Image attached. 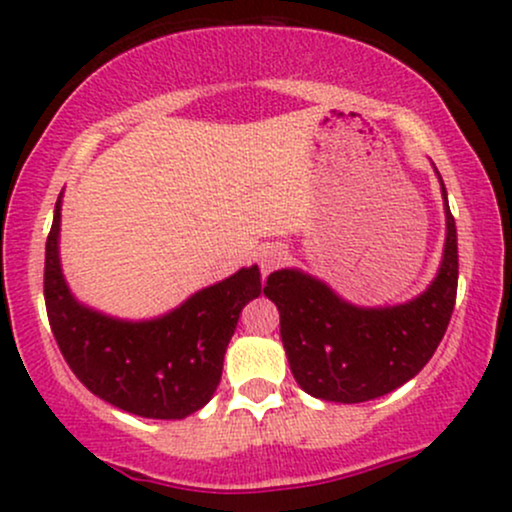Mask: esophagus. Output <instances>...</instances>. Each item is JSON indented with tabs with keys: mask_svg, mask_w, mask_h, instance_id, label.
Returning a JSON list of instances; mask_svg holds the SVG:
<instances>
[{
	"mask_svg": "<svg viewBox=\"0 0 512 512\" xmlns=\"http://www.w3.org/2000/svg\"><path fill=\"white\" fill-rule=\"evenodd\" d=\"M286 262V248L279 243H267L257 250V264H260L262 274H272L274 269H279Z\"/></svg>",
	"mask_w": 512,
	"mask_h": 512,
	"instance_id": "1",
	"label": "esophagus"
}]
</instances>
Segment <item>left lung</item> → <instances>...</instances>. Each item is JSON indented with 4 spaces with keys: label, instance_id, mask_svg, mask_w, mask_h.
<instances>
[{
    "label": "left lung",
    "instance_id": "obj_1",
    "mask_svg": "<svg viewBox=\"0 0 512 512\" xmlns=\"http://www.w3.org/2000/svg\"><path fill=\"white\" fill-rule=\"evenodd\" d=\"M438 180L448 226L443 262L414 301L361 308L301 269L267 276L264 296L279 308L286 358L308 395L342 404L368 402L402 387L431 361L457 296V228L440 173Z\"/></svg>",
    "mask_w": 512,
    "mask_h": 512
}]
</instances>
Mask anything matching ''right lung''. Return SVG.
I'll list each match as a JSON object with an SVG mask.
<instances>
[{"label":"right lung","mask_w":512,"mask_h":512,"mask_svg":"<svg viewBox=\"0 0 512 512\" xmlns=\"http://www.w3.org/2000/svg\"><path fill=\"white\" fill-rule=\"evenodd\" d=\"M62 195L45 243V308L64 361L96 397L144 419H185L214 397L240 310L260 296L257 264L154 320H120L79 303L60 264Z\"/></svg>","instance_id":"add662e5"}]
</instances>
